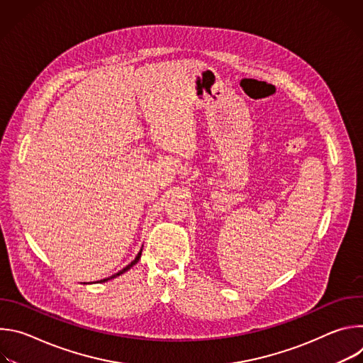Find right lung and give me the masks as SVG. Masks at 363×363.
<instances>
[{
    "instance_id": "obj_1",
    "label": "right lung",
    "mask_w": 363,
    "mask_h": 363,
    "mask_svg": "<svg viewBox=\"0 0 363 363\" xmlns=\"http://www.w3.org/2000/svg\"><path fill=\"white\" fill-rule=\"evenodd\" d=\"M140 255H142V250L138 252V255L135 257V260L130 263V264H128L125 269H122L119 273H116V274H113V276H111V277H108V279H103V280H99L97 283H105V281H108V280H111V279H115V277H118V276H121V274H123L125 272H128L130 267H133L138 262H139V258H140Z\"/></svg>"
}]
</instances>
